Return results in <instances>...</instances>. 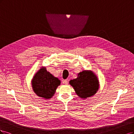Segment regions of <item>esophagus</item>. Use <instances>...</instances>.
Wrapping results in <instances>:
<instances>
[{
  "label": "esophagus",
  "mask_w": 134,
  "mask_h": 134,
  "mask_svg": "<svg viewBox=\"0 0 134 134\" xmlns=\"http://www.w3.org/2000/svg\"><path fill=\"white\" fill-rule=\"evenodd\" d=\"M63 83H64V84H66V85H68V80H64V81H63Z\"/></svg>",
  "instance_id": "obj_1"
}]
</instances>
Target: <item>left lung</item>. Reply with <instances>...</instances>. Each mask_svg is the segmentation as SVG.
I'll list each match as a JSON object with an SVG mask.
<instances>
[{"instance_id":"left-lung-1","label":"left lung","mask_w":134,"mask_h":134,"mask_svg":"<svg viewBox=\"0 0 134 134\" xmlns=\"http://www.w3.org/2000/svg\"><path fill=\"white\" fill-rule=\"evenodd\" d=\"M76 93L82 98L90 97L95 94L98 89L97 77L91 71H84L80 72L77 79L70 81Z\"/></svg>"}]
</instances>
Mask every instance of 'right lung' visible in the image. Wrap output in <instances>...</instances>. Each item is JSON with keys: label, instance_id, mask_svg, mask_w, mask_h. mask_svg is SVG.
<instances>
[{"label": "right lung", "instance_id": "1", "mask_svg": "<svg viewBox=\"0 0 134 134\" xmlns=\"http://www.w3.org/2000/svg\"><path fill=\"white\" fill-rule=\"evenodd\" d=\"M61 83L57 78L43 67L35 75L32 81L33 91L37 95L45 99L51 98Z\"/></svg>", "mask_w": 134, "mask_h": 134}]
</instances>
